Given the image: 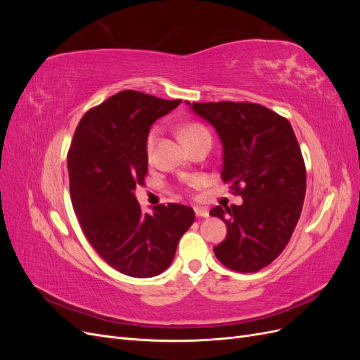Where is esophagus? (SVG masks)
Wrapping results in <instances>:
<instances>
[{"label": "esophagus", "mask_w": 360, "mask_h": 360, "mask_svg": "<svg viewBox=\"0 0 360 360\" xmlns=\"http://www.w3.org/2000/svg\"><path fill=\"white\" fill-rule=\"evenodd\" d=\"M193 210H195V214H197L198 217H209V212L202 209V207H195Z\"/></svg>", "instance_id": "1"}]
</instances>
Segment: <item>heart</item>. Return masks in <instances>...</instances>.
<instances>
[{
  "label": "heart",
  "instance_id": "b5f03b06",
  "mask_svg": "<svg viewBox=\"0 0 360 360\" xmlns=\"http://www.w3.org/2000/svg\"><path fill=\"white\" fill-rule=\"evenodd\" d=\"M180 134H181V138H183V141H184V144H186V143H189L191 139L207 134V130H205L202 126H200V124H188V126H184V127L181 129ZM155 141H156V132L153 130V132H151V134L148 135L147 144H146V148H147V153H148V155L151 153V151H153Z\"/></svg>",
  "mask_w": 360,
  "mask_h": 360
}]
</instances>
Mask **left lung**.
I'll list each match as a JSON object with an SVG mask.
<instances>
[{"label": "left lung", "instance_id": "1", "mask_svg": "<svg viewBox=\"0 0 360 360\" xmlns=\"http://www.w3.org/2000/svg\"><path fill=\"white\" fill-rule=\"evenodd\" d=\"M191 110L216 129L221 177L243 198L242 205L210 210L226 225L214 255L234 271H258L285 249L302 213L307 168L296 135L285 117L258 103H192Z\"/></svg>", "mask_w": 360, "mask_h": 360}]
</instances>
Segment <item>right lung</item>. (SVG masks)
Segmentation results:
<instances>
[{
	"instance_id": "add662e5",
	"label": "right lung",
	"mask_w": 360,
	"mask_h": 360,
	"mask_svg": "<svg viewBox=\"0 0 360 360\" xmlns=\"http://www.w3.org/2000/svg\"><path fill=\"white\" fill-rule=\"evenodd\" d=\"M180 103L120 91L85 112L69 148L70 197L82 231L96 252L127 276L167 270L195 221L193 209L174 202L144 213L134 193L147 176L150 126Z\"/></svg>"
}]
</instances>
